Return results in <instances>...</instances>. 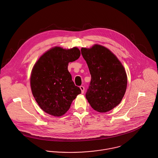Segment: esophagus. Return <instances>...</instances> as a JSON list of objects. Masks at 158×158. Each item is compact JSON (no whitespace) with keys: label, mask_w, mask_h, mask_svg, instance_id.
<instances>
[{"label":"esophagus","mask_w":158,"mask_h":158,"mask_svg":"<svg viewBox=\"0 0 158 158\" xmlns=\"http://www.w3.org/2000/svg\"><path fill=\"white\" fill-rule=\"evenodd\" d=\"M80 89L81 90V93H82V94H83V93H84V92H85V88H84V86H81L80 87Z\"/></svg>","instance_id":"34e87169"}]
</instances>
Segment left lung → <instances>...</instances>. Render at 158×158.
<instances>
[{
	"instance_id": "left-lung-1",
	"label": "left lung",
	"mask_w": 158,
	"mask_h": 158,
	"mask_svg": "<svg viewBox=\"0 0 158 158\" xmlns=\"http://www.w3.org/2000/svg\"><path fill=\"white\" fill-rule=\"evenodd\" d=\"M81 52L91 75L86 99L95 111L108 112L120 104L125 94L127 75L125 68L113 52L103 45L82 47Z\"/></svg>"
}]
</instances>
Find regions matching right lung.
<instances>
[{
    "mask_svg": "<svg viewBox=\"0 0 158 158\" xmlns=\"http://www.w3.org/2000/svg\"><path fill=\"white\" fill-rule=\"evenodd\" d=\"M80 56L78 48L66 49L55 46L43 53L34 64L30 75L32 94L45 113L61 117L81 94L68 71V64Z\"/></svg>",
    "mask_w": 158,
    "mask_h": 158,
    "instance_id": "right-lung-1",
    "label": "right lung"
}]
</instances>
